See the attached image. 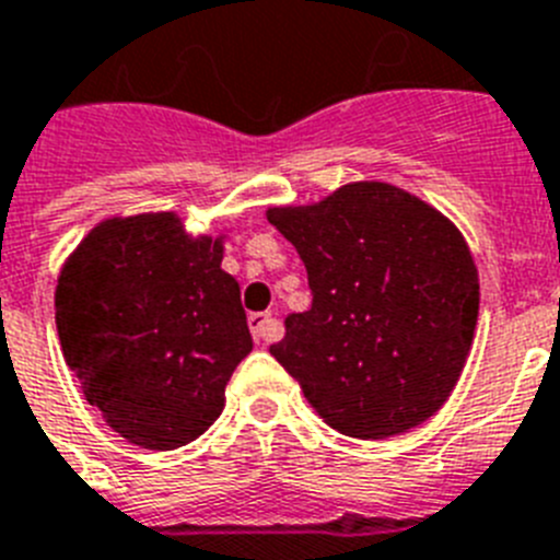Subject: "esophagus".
Returning a JSON list of instances; mask_svg holds the SVG:
<instances>
[{
	"instance_id": "34e87169",
	"label": "esophagus",
	"mask_w": 560,
	"mask_h": 560,
	"mask_svg": "<svg viewBox=\"0 0 560 560\" xmlns=\"http://www.w3.org/2000/svg\"><path fill=\"white\" fill-rule=\"evenodd\" d=\"M248 328H252V337H255L257 342H271V339L280 334V323H277L271 314L262 312L248 314Z\"/></svg>"
}]
</instances>
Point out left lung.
<instances>
[{
    "label": "left lung",
    "mask_w": 560,
    "mask_h": 560,
    "mask_svg": "<svg viewBox=\"0 0 560 560\" xmlns=\"http://www.w3.org/2000/svg\"><path fill=\"white\" fill-rule=\"evenodd\" d=\"M266 218L308 271L312 308L289 314L269 351L312 408L353 439L396 436L433 417L479 319V271L462 232L382 180Z\"/></svg>",
    "instance_id": "left-lung-1"
}]
</instances>
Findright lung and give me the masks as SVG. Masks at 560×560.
<instances>
[{
  "label": "right lung",
  "mask_w": 560,
  "mask_h": 560,
  "mask_svg": "<svg viewBox=\"0 0 560 560\" xmlns=\"http://www.w3.org/2000/svg\"><path fill=\"white\" fill-rule=\"evenodd\" d=\"M223 237L175 212L102 221L56 285L61 351L104 422L147 451L198 439L252 351L241 285L221 269Z\"/></svg>",
  "instance_id": "right-lung-1"
}]
</instances>
